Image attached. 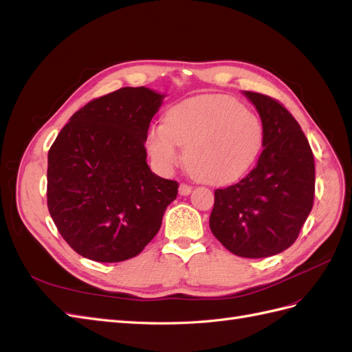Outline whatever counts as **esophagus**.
<instances>
[{
    "instance_id": "esophagus-1",
    "label": "esophagus",
    "mask_w": 352,
    "mask_h": 352,
    "mask_svg": "<svg viewBox=\"0 0 352 352\" xmlns=\"http://www.w3.org/2000/svg\"><path fill=\"white\" fill-rule=\"evenodd\" d=\"M190 190H192V186L188 185V184H180V186H179V194L180 195H189Z\"/></svg>"
}]
</instances>
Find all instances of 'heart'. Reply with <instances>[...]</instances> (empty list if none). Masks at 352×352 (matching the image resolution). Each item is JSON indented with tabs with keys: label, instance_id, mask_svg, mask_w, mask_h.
Listing matches in <instances>:
<instances>
[{
	"label": "heart",
	"instance_id": "heart-1",
	"mask_svg": "<svg viewBox=\"0 0 352 352\" xmlns=\"http://www.w3.org/2000/svg\"><path fill=\"white\" fill-rule=\"evenodd\" d=\"M260 117L226 95H202L180 102L153 124L146 148L155 166L170 172L182 160L197 177L221 184L242 176L263 144Z\"/></svg>",
	"mask_w": 352,
	"mask_h": 352
}]
</instances>
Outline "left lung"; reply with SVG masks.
Returning a JSON list of instances; mask_svg holds the SVG:
<instances>
[{
	"label": "left lung",
	"instance_id": "1",
	"mask_svg": "<svg viewBox=\"0 0 352 352\" xmlns=\"http://www.w3.org/2000/svg\"><path fill=\"white\" fill-rule=\"evenodd\" d=\"M260 113L263 151L251 172L214 190L210 229L245 258L276 255L296 241L314 202V157L301 126L283 104L245 91Z\"/></svg>",
	"mask_w": 352,
	"mask_h": 352
}]
</instances>
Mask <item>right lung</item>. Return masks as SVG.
<instances>
[{"label": "right lung", "instance_id": "1", "mask_svg": "<svg viewBox=\"0 0 352 352\" xmlns=\"http://www.w3.org/2000/svg\"><path fill=\"white\" fill-rule=\"evenodd\" d=\"M163 97L126 87L95 98L70 117L50 148V214L85 258L136 257L176 199V180L154 175L146 164L148 127Z\"/></svg>", "mask_w": 352, "mask_h": 352}]
</instances>
